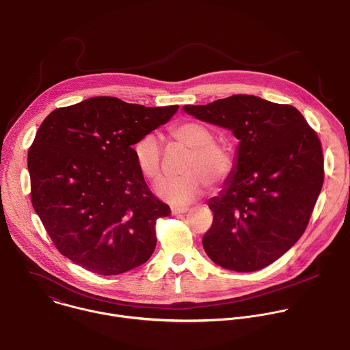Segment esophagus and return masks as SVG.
<instances>
[{
  "label": "esophagus",
  "mask_w": 350,
  "mask_h": 350,
  "mask_svg": "<svg viewBox=\"0 0 350 350\" xmlns=\"http://www.w3.org/2000/svg\"><path fill=\"white\" fill-rule=\"evenodd\" d=\"M188 211V207H172V214L173 215H178V214H184Z\"/></svg>",
  "instance_id": "obj_1"
}]
</instances>
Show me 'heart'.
Returning a JSON list of instances; mask_svg holds the SVG:
<instances>
[{
    "mask_svg": "<svg viewBox=\"0 0 350 350\" xmlns=\"http://www.w3.org/2000/svg\"><path fill=\"white\" fill-rule=\"evenodd\" d=\"M174 140L191 148L181 166V176L161 180L157 195L174 204L183 206L195 200L206 189V185H219L232 170L229 152L214 143L213 133L202 124L188 121L170 129ZM135 162L139 172L148 180H157L161 174V146L154 135H146L133 146Z\"/></svg>",
    "mask_w": 350,
    "mask_h": 350,
    "instance_id": "b5f03b06",
    "label": "heart"
}]
</instances>
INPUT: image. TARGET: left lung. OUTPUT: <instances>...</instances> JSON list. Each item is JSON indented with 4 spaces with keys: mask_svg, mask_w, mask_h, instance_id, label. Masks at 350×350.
<instances>
[{
    "mask_svg": "<svg viewBox=\"0 0 350 350\" xmlns=\"http://www.w3.org/2000/svg\"><path fill=\"white\" fill-rule=\"evenodd\" d=\"M183 110L239 139L232 172L208 200L206 254L232 271L265 269L299 241L311 218L325 177L318 135L296 107L255 95Z\"/></svg>",
    "mask_w": 350,
    "mask_h": 350,
    "instance_id": "obj_1",
    "label": "left lung"
}]
</instances>
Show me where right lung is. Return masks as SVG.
<instances>
[{"instance_id":"obj_1","label":"right lung","mask_w":350,"mask_h":350,"mask_svg":"<svg viewBox=\"0 0 350 350\" xmlns=\"http://www.w3.org/2000/svg\"><path fill=\"white\" fill-rule=\"evenodd\" d=\"M177 110L94 96L44 118L27 159L31 202L69 260L117 275L150 259L157 219L170 208L148 189L132 146Z\"/></svg>"}]
</instances>
